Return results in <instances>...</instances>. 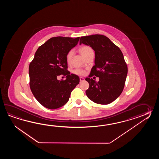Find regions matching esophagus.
I'll return each instance as SVG.
<instances>
[{"label": "esophagus", "instance_id": "34e87169", "mask_svg": "<svg viewBox=\"0 0 159 159\" xmlns=\"http://www.w3.org/2000/svg\"><path fill=\"white\" fill-rule=\"evenodd\" d=\"M80 82H82V81H84V78H83V77H80Z\"/></svg>", "mask_w": 159, "mask_h": 159}]
</instances>
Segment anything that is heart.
Returning a JSON list of instances; mask_svg holds the SVG:
<instances>
[{
    "label": "heart",
    "mask_w": 159,
    "mask_h": 159,
    "mask_svg": "<svg viewBox=\"0 0 159 159\" xmlns=\"http://www.w3.org/2000/svg\"><path fill=\"white\" fill-rule=\"evenodd\" d=\"M80 53L81 54L84 56L85 57L87 54H89L90 52H91L93 51L92 49L91 48L89 47V46H84L80 48ZM73 51H69L68 53V54L66 55V61L68 63H69L71 60V57L73 56ZM73 73L75 74V75H85L86 72L84 71V70L82 69H80V68H77L75 70H73Z\"/></svg>",
    "instance_id": "heart-1"
}]
</instances>
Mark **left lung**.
<instances>
[{
	"label": "left lung",
	"instance_id": "1",
	"mask_svg": "<svg viewBox=\"0 0 159 159\" xmlns=\"http://www.w3.org/2000/svg\"><path fill=\"white\" fill-rule=\"evenodd\" d=\"M90 46L95 51V65L91 68L86 94L96 103L107 105L121 94L128 72L122 51L108 37L102 34L81 37L80 44ZM100 78L96 82L91 77Z\"/></svg>",
	"mask_w": 159,
	"mask_h": 159
}]
</instances>
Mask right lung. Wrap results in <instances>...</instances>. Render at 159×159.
<instances>
[{
  "label": "right lung",
  "mask_w": 159,
  "mask_h": 159,
  "mask_svg": "<svg viewBox=\"0 0 159 159\" xmlns=\"http://www.w3.org/2000/svg\"><path fill=\"white\" fill-rule=\"evenodd\" d=\"M77 38L52 37L41 45L29 66L30 85L34 97L41 105L56 109L65 105L72 90L80 83L78 75L67 70L66 55L78 44ZM60 75L65 80H57Z\"/></svg>",
  "instance_id": "1"
}]
</instances>
